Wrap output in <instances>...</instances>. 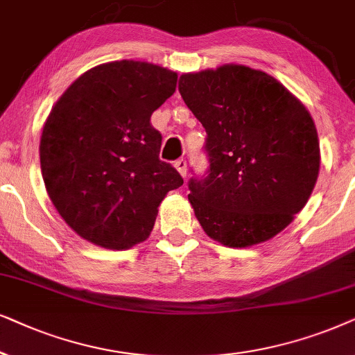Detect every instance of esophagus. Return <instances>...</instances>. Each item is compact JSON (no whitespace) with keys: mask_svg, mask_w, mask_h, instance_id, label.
<instances>
[{"mask_svg":"<svg viewBox=\"0 0 355 355\" xmlns=\"http://www.w3.org/2000/svg\"><path fill=\"white\" fill-rule=\"evenodd\" d=\"M187 167H188V165H187L185 159H178L177 162H175V168L178 170V173H180L183 178L187 177Z\"/></svg>","mask_w":355,"mask_h":355,"instance_id":"obj_1","label":"esophagus"}]
</instances>
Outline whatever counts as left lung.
<instances>
[{
    "label": "left lung",
    "mask_w": 355,
    "mask_h": 355,
    "mask_svg": "<svg viewBox=\"0 0 355 355\" xmlns=\"http://www.w3.org/2000/svg\"><path fill=\"white\" fill-rule=\"evenodd\" d=\"M178 91L207 133L209 170L188 183L207 237L245 248L282 232L318 178L310 112L272 76L243 64L182 74Z\"/></svg>",
    "instance_id": "8db88e82"
}]
</instances>
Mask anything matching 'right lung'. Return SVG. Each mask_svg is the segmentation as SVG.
<instances>
[{"instance_id": "obj_1", "label": "right lung", "mask_w": 355, "mask_h": 355, "mask_svg": "<svg viewBox=\"0 0 355 355\" xmlns=\"http://www.w3.org/2000/svg\"><path fill=\"white\" fill-rule=\"evenodd\" d=\"M177 73L121 60L89 69L63 92L40 138L46 193L79 237L126 250L153 232L160 202L183 185L159 159L150 115L175 92Z\"/></svg>"}]
</instances>
